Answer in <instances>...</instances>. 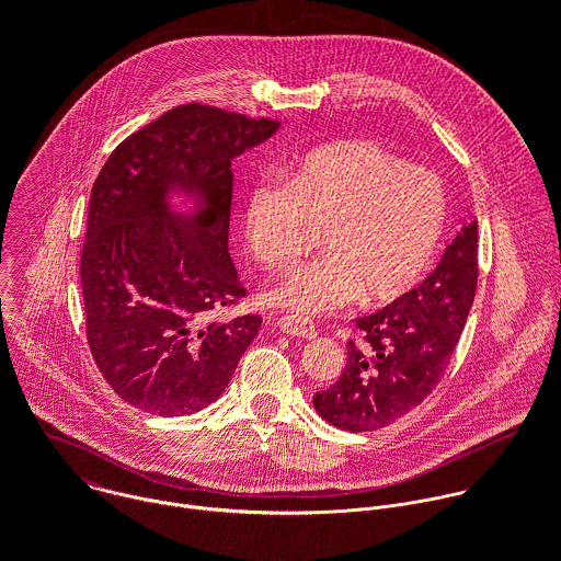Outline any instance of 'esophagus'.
<instances>
[{
  "label": "esophagus",
  "mask_w": 561,
  "mask_h": 561,
  "mask_svg": "<svg viewBox=\"0 0 561 561\" xmlns=\"http://www.w3.org/2000/svg\"><path fill=\"white\" fill-rule=\"evenodd\" d=\"M277 327H279L282 333L293 335V337L314 340V335H317V329H314V324L310 322V319L299 317V314H284V317H279Z\"/></svg>",
  "instance_id": "esophagus-1"
}]
</instances>
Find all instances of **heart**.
I'll use <instances>...</instances> for the list:
<instances>
[{
	"label": "heart",
	"instance_id": "heart-1",
	"mask_svg": "<svg viewBox=\"0 0 561 561\" xmlns=\"http://www.w3.org/2000/svg\"><path fill=\"white\" fill-rule=\"evenodd\" d=\"M444 221L437 175L366 139L310 150L284 184H255L242 210L247 249L271 271L304 251L310 228H322L324 255L266 293L299 317L340 310L359 295L381 304L407 293L431 266Z\"/></svg>",
	"mask_w": 561,
	"mask_h": 561
}]
</instances>
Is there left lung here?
<instances>
[{"label":"left lung","instance_id":"left-lung-1","mask_svg":"<svg viewBox=\"0 0 561 561\" xmlns=\"http://www.w3.org/2000/svg\"><path fill=\"white\" fill-rule=\"evenodd\" d=\"M474 288L477 219L459 228L420 286L355 319L364 344L348 342L344 373L331 388L314 392V411L342 431L362 433L420 407L450 364Z\"/></svg>","mask_w":561,"mask_h":561}]
</instances>
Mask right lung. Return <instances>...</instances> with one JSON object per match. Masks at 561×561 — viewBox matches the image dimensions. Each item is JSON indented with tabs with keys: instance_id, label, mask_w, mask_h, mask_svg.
Instances as JSON below:
<instances>
[{
	"instance_id": "obj_1",
	"label": "right lung",
	"mask_w": 561,
	"mask_h": 561,
	"mask_svg": "<svg viewBox=\"0 0 561 561\" xmlns=\"http://www.w3.org/2000/svg\"><path fill=\"white\" fill-rule=\"evenodd\" d=\"M279 130L184 104L126 137L91 191L82 251L87 340L111 388L162 417L226 390L262 317L213 319L247 290L228 255L230 162Z\"/></svg>"
}]
</instances>
